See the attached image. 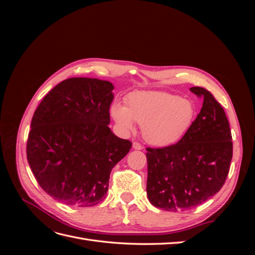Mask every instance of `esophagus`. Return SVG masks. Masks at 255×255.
Masks as SVG:
<instances>
[{"label":"esophagus","mask_w":255,"mask_h":255,"mask_svg":"<svg viewBox=\"0 0 255 255\" xmlns=\"http://www.w3.org/2000/svg\"><path fill=\"white\" fill-rule=\"evenodd\" d=\"M133 148H134L135 150H142V145H141L139 142L134 141V142H133Z\"/></svg>","instance_id":"esophagus-1"}]
</instances>
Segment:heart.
Here are the masks:
<instances>
[{"label":"heart","mask_w":255,"mask_h":255,"mask_svg":"<svg viewBox=\"0 0 255 255\" xmlns=\"http://www.w3.org/2000/svg\"><path fill=\"white\" fill-rule=\"evenodd\" d=\"M111 113L123 130L132 132L136 121L141 125L145 141L165 146L186 134L194 122L196 109L190 100L165 91H136L128 98L127 106L115 103Z\"/></svg>","instance_id":"1"}]
</instances>
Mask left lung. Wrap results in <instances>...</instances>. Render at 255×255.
Returning a JSON list of instances; mask_svg holds the SVG:
<instances>
[{"label":"left lung","mask_w":255,"mask_h":255,"mask_svg":"<svg viewBox=\"0 0 255 255\" xmlns=\"http://www.w3.org/2000/svg\"><path fill=\"white\" fill-rule=\"evenodd\" d=\"M203 98L202 109L182 139L159 149H146V196L169 212L191 210L221 189L233 155L232 135L222 106L210 91L191 87Z\"/></svg>","instance_id":"1"}]
</instances>
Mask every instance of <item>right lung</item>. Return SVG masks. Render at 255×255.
I'll return each mask as SVG.
<instances>
[{"label":"right lung","instance_id":"add662e5","mask_svg":"<svg viewBox=\"0 0 255 255\" xmlns=\"http://www.w3.org/2000/svg\"><path fill=\"white\" fill-rule=\"evenodd\" d=\"M113 90L109 81L71 78L56 85L34 113L28 165L40 187L61 203L101 202L112 169L132 148L109 128Z\"/></svg>","mask_w":255,"mask_h":255}]
</instances>
